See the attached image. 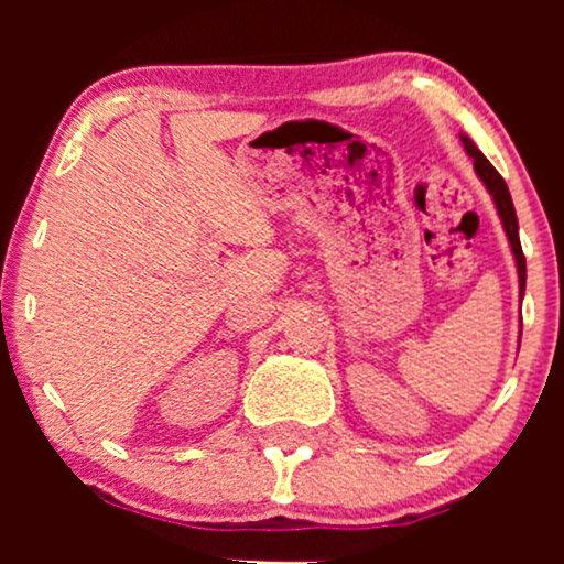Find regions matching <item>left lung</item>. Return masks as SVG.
Wrapping results in <instances>:
<instances>
[{
    "label": "left lung",
    "instance_id": "8db88e82",
    "mask_svg": "<svg viewBox=\"0 0 564 564\" xmlns=\"http://www.w3.org/2000/svg\"><path fill=\"white\" fill-rule=\"evenodd\" d=\"M462 142L464 148H467L469 159H475V172L480 174L485 187H488L490 196L496 200L498 217H501L503 230H507V238L511 243V251H514L517 273H520V291L525 294V254H522V246H520V228H517V215H514V204H511V196H509V187L503 183L501 174L494 170V164L477 151V145L467 138V134H462Z\"/></svg>",
    "mask_w": 564,
    "mask_h": 564
}]
</instances>
